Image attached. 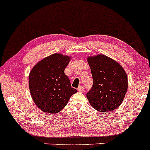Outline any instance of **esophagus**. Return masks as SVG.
<instances>
[{"instance_id":"obj_1","label":"esophagus","mask_w":150,"mask_h":150,"mask_svg":"<svg viewBox=\"0 0 150 150\" xmlns=\"http://www.w3.org/2000/svg\"><path fill=\"white\" fill-rule=\"evenodd\" d=\"M78 91H80V92H83V91H84V87H83V86H81L78 88Z\"/></svg>"}]
</instances>
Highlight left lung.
Listing matches in <instances>:
<instances>
[{
	"label": "left lung",
	"mask_w": 150,
	"mask_h": 150,
	"mask_svg": "<svg viewBox=\"0 0 150 150\" xmlns=\"http://www.w3.org/2000/svg\"><path fill=\"white\" fill-rule=\"evenodd\" d=\"M93 85L86 94L91 106L100 112H109L119 107L128 88V78L119 63L99 54L88 58Z\"/></svg>",
	"instance_id": "1"
}]
</instances>
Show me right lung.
I'll return each instance as SVG.
<instances>
[{"instance_id":"obj_1","label":"right lung","mask_w":150,"mask_h":150,"mask_svg":"<svg viewBox=\"0 0 150 150\" xmlns=\"http://www.w3.org/2000/svg\"><path fill=\"white\" fill-rule=\"evenodd\" d=\"M70 57L55 53L45 58L33 68L29 87L34 103L41 111L57 113L67 105L77 90L71 87L64 69Z\"/></svg>"}]
</instances>
